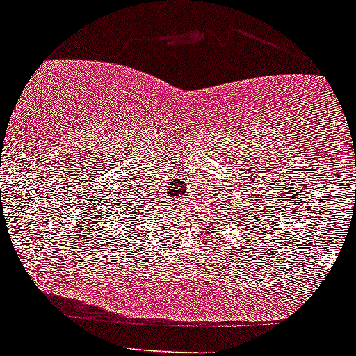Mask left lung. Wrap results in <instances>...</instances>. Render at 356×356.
Segmentation results:
<instances>
[{"mask_svg":"<svg viewBox=\"0 0 356 356\" xmlns=\"http://www.w3.org/2000/svg\"><path fill=\"white\" fill-rule=\"evenodd\" d=\"M213 225H217V220H213V222L210 223V227H213ZM220 230H225V228H223V227H220Z\"/></svg>","mask_w":356,"mask_h":356,"instance_id":"left-lung-1","label":"left lung"}]
</instances>
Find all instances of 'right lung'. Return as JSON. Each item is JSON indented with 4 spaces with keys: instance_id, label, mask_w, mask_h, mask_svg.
I'll use <instances>...</instances> for the list:
<instances>
[{
    "instance_id": "right-lung-1",
    "label": "right lung",
    "mask_w": 356,
    "mask_h": 356,
    "mask_svg": "<svg viewBox=\"0 0 356 356\" xmlns=\"http://www.w3.org/2000/svg\"><path fill=\"white\" fill-rule=\"evenodd\" d=\"M133 217H134V215H133ZM133 217H131V215H123V220L124 218H133ZM129 222H133V220H129Z\"/></svg>"
}]
</instances>
